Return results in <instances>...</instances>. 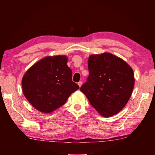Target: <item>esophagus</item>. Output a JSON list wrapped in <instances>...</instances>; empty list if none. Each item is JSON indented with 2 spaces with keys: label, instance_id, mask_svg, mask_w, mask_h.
Returning <instances> with one entry per match:
<instances>
[{
  "label": "esophagus",
  "instance_id": "1",
  "mask_svg": "<svg viewBox=\"0 0 155 155\" xmlns=\"http://www.w3.org/2000/svg\"><path fill=\"white\" fill-rule=\"evenodd\" d=\"M82 81H79V82L78 83V85L79 86V87H81V85H82Z\"/></svg>",
  "mask_w": 155,
  "mask_h": 155
}]
</instances>
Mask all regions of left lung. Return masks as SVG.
<instances>
[{
    "instance_id": "obj_1",
    "label": "left lung",
    "mask_w": 155,
    "mask_h": 155,
    "mask_svg": "<svg viewBox=\"0 0 155 155\" xmlns=\"http://www.w3.org/2000/svg\"><path fill=\"white\" fill-rule=\"evenodd\" d=\"M88 69L90 75L81 91L99 114L107 117L118 114L134 87L132 68L120 57L104 52L89 57Z\"/></svg>"
}]
</instances>
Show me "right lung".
I'll return each mask as SVG.
<instances>
[{
  "label": "right lung",
  "mask_w": 155,
  "mask_h": 155,
  "mask_svg": "<svg viewBox=\"0 0 155 155\" xmlns=\"http://www.w3.org/2000/svg\"><path fill=\"white\" fill-rule=\"evenodd\" d=\"M67 62L66 55L44 57L23 76V94L39 111L49 114L55 111L79 89L72 81V70Z\"/></svg>",
  "instance_id": "1"
}]
</instances>
